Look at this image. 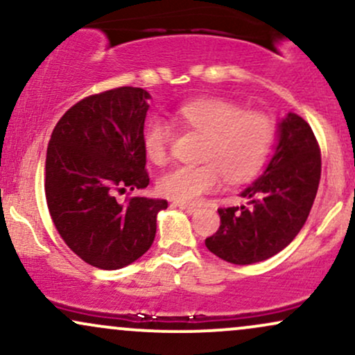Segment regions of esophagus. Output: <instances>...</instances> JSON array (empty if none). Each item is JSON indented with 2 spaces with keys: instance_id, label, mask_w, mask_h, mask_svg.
Returning a JSON list of instances; mask_svg holds the SVG:
<instances>
[{
  "instance_id": "1",
  "label": "esophagus",
  "mask_w": 355,
  "mask_h": 355,
  "mask_svg": "<svg viewBox=\"0 0 355 355\" xmlns=\"http://www.w3.org/2000/svg\"><path fill=\"white\" fill-rule=\"evenodd\" d=\"M175 207H178V209H182L183 211H185V214H189V215H191V214H197V211H198L197 207L187 205V203H180V202L175 203Z\"/></svg>"
}]
</instances>
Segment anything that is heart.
<instances>
[{"instance_id":"heart-1","label":"heart","mask_w":355,"mask_h":355,"mask_svg":"<svg viewBox=\"0 0 355 355\" xmlns=\"http://www.w3.org/2000/svg\"><path fill=\"white\" fill-rule=\"evenodd\" d=\"M182 121L209 138L203 165H183L162 175L158 190L180 203H195L202 195L217 190L223 175L232 182L252 177L266 162L275 138L272 118L245 112L225 100H198L180 108ZM172 128L162 118L145 126L144 146L150 160H166Z\"/></svg>"}]
</instances>
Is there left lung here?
<instances>
[{"mask_svg": "<svg viewBox=\"0 0 355 355\" xmlns=\"http://www.w3.org/2000/svg\"><path fill=\"white\" fill-rule=\"evenodd\" d=\"M320 180V152L307 121L288 112L277 123L274 155L240 197L247 205L220 209V227L205 239L211 254L250 266L284 250L304 227Z\"/></svg>", "mask_w": 355, "mask_h": 355, "instance_id": "left-lung-1", "label": "left lung"}]
</instances>
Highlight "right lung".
<instances>
[{
  "instance_id": "obj_1",
  "label": "right lung",
  "mask_w": 355,
  "mask_h": 355,
  "mask_svg": "<svg viewBox=\"0 0 355 355\" xmlns=\"http://www.w3.org/2000/svg\"><path fill=\"white\" fill-rule=\"evenodd\" d=\"M152 98L121 87L88 96L53 130L44 165V193L56 230L81 260L103 270L123 268L152 247L164 198L116 191L146 189L144 126Z\"/></svg>"
}]
</instances>
